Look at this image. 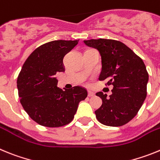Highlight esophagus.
Instances as JSON below:
<instances>
[{"instance_id": "34e87169", "label": "esophagus", "mask_w": 160, "mask_h": 160, "mask_svg": "<svg viewBox=\"0 0 160 160\" xmlns=\"http://www.w3.org/2000/svg\"><path fill=\"white\" fill-rule=\"evenodd\" d=\"M88 96L89 97H93V96H94V93L93 92V91H91V90H89Z\"/></svg>"}]
</instances>
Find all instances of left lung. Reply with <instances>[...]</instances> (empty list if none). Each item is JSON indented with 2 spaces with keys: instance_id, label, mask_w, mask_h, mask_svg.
<instances>
[{
  "instance_id": "8db88e82",
  "label": "left lung",
  "mask_w": 160,
  "mask_h": 160,
  "mask_svg": "<svg viewBox=\"0 0 160 160\" xmlns=\"http://www.w3.org/2000/svg\"><path fill=\"white\" fill-rule=\"evenodd\" d=\"M89 47L98 49L101 55L100 81L112 85V94L107 98L96 93L102 104L95 114L102 124L120 127L130 122L142 107L147 97L148 73L142 59L119 41L90 39L84 41Z\"/></svg>"
}]
</instances>
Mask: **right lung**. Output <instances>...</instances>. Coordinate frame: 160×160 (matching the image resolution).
Segmentation results:
<instances>
[{"instance_id":"1","label":"right lung","mask_w":160,"mask_h":160,"mask_svg":"<svg viewBox=\"0 0 160 160\" xmlns=\"http://www.w3.org/2000/svg\"><path fill=\"white\" fill-rule=\"evenodd\" d=\"M78 40H58L37 48L24 63L17 81L20 102L33 121L47 128L70 123L87 90L73 87L62 90L55 75L64 72L63 58Z\"/></svg>"}]
</instances>
